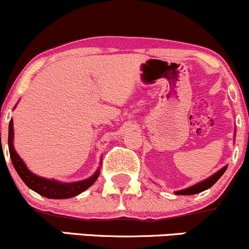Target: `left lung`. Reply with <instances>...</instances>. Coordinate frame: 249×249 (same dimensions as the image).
<instances>
[{
	"mask_svg": "<svg viewBox=\"0 0 249 249\" xmlns=\"http://www.w3.org/2000/svg\"><path fill=\"white\" fill-rule=\"evenodd\" d=\"M226 168L227 166H225L224 168H221V170L218 171L215 174H213L211 178H208L206 180H204V181L199 182V184L194 185L192 187H188L186 190H181V191H178V192H176L177 194H179V196H191V194H196V193H200L202 192V191L207 190V188L212 187L214 184H215L216 181L220 179V177L222 176V174L225 173Z\"/></svg>",
	"mask_w": 249,
	"mask_h": 249,
	"instance_id": "8db88e82",
	"label": "left lung"
}]
</instances>
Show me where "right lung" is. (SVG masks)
Returning a JSON list of instances; mask_svg holds the SVG:
<instances>
[{
    "instance_id": "add662e5",
    "label": "right lung",
    "mask_w": 249,
    "mask_h": 249,
    "mask_svg": "<svg viewBox=\"0 0 249 249\" xmlns=\"http://www.w3.org/2000/svg\"><path fill=\"white\" fill-rule=\"evenodd\" d=\"M13 136H14L13 121H10L9 131H8V146H9L11 162H13L16 172L18 173V176L21 177L22 180H23L24 184L29 188H31L33 191H35V192L41 194V196H45V198H50V199L72 198V196L82 193L83 191H85L87 188L90 187L91 185L96 181L97 178H98L99 171H97L91 178L83 180V181L72 182V184H63V182L55 181V180L44 179V178H41V177H37L28 170L27 166L24 165V162L22 161V159L18 157V154H17L15 152V150H14Z\"/></svg>"
}]
</instances>
